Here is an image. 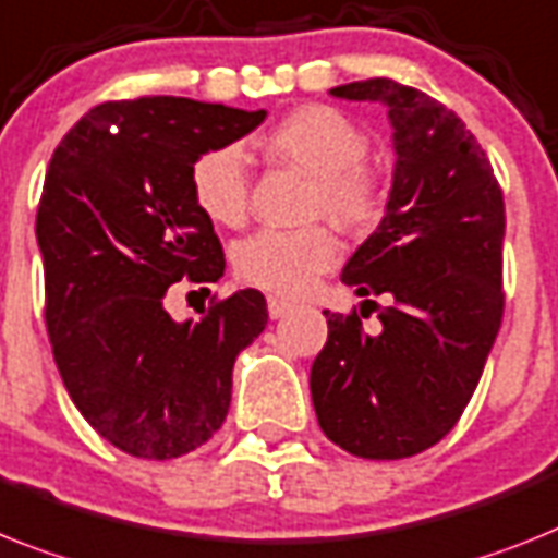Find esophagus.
Instances as JSON below:
<instances>
[{
	"mask_svg": "<svg viewBox=\"0 0 558 558\" xmlns=\"http://www.w3.org/2000/svg\"><path fill=\"white\" fill-rule=\"evenodd\" d=\"M266 306H269L271 320H278V317H283L287 312H292V303L283 301V298H269V301H266Z\"/></svg>",
	"mask_w": 558,
	"mask_h": 558,
	"instance_id": "34e87169",
	"label": "esophagus"
}]
</instances>
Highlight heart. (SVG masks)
Returning <instances> with one entry per match:
<instances>
[{"mask_svg": "<svg viewBox=\"0 0 558 558\" xmlns=\"http://www.w3.org/2000/svg\"><path fill=\"white\" fill-rule=\"evenodd\" d=\"M264 144L271 156L312 175L308 213L329 215L345 229H368L383 213V192L368 170L366 133L326 105L298 107L280 119ZM192 204L207 221L235 229L246 221L250 178L238 144H215L190 167ZM340 260V241L326 223L260 229L232 252L238 278L264 292L298 298Z\"/></svg>", "mask_w": 558, "mask_h": 558, "instance_id": "b5f03b06", "label": "heart"}]
</instances>
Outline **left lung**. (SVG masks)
I'll list each match as a JSON object with an SVG mask.
<instances>
[{"label":"left lung","instance_id":"left-lung-1","mask_svg":"<svg viewBox=\"0 0 558 558\" xmlns=\"http://www.w3.org/2000/svg\"><path fill=\"white\" fill-rule=\"evenodd\" d=\"M380 101L395 128V181L380 227L343 266L345 287L383 293L381 329L331 315L312 363L323 434L363 460H402L437 446L465 411L502 326L505 201L485 149L462 119L391 78L331 87Z\"/></svg>","mask_w":558,"mask_h":558}]
</instances>
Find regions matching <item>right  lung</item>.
Segmentation results:
<instances>
[{"mask_svg":"<svg viewBox=\"0 0 558 558\" xmlns=\"http://www.w3.org/2000/svg\"><path fill=\"white\" fill-rule=\"evenodd\" d=\"M266 119L192 98L105 101L50 158L36 213L45 323L70 400L142 460H175L227 420L235 357L264 331V294L243 289L201 320H172L178 280L215 283L223 250L192 204L190 167Z\"/></svg>","mask_w":558,"mask_h":558,"instance_id":"1","label":"right lung"}]
</instances>
